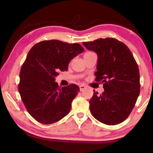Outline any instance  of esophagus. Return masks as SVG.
Wrapping results in <instances>:
<instances>
[{
    "label": "esophagus",
    "mask_w": 153,
    "mask_h": 153,
    "mask_svg": "<svg viewBox=\"0 0 153 153\" xmlns=\"http://www.w3.org/2000/svg\"><path fill=\"white\" fill-rule=\"evenodd\" d=\"M86 86H84V85H80L79 86V90H80V91H83V90H84V89H86Z\"/></svg>",
    "instance_id": "1"
}]
</instances>
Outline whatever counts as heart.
<instances>
[{"mask_svg":"<svg viewBox=\"0 0 153 153\" xmlns=\"http://www.w3.org/2000/svg\"><path fill=\"white\" fill-rule=\"evenodd\" d=\"M92 53V52H87V53H85V55H86V54H88V53Z\"/></svg>","mask_w":153,"mask_h":153,"instance_id":"b5f03b06","label":"heart"}]
</instances>
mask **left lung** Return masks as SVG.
<instances>
[{
    "label": "left lung",
    "mask_w": 153,
    "mask_h": 153,
    "mask_svg": "<svg viewBox=\"0 0 153 153\" xmlns=\"http://www.w3.org/2000/svg\"><path fill=\"white\" fill-rule=\"evenodd\" d=\"M97 54L95 80L102 82L105 91L94 90L90 110L96 120L109 126L125 121L135 106L140 91L138 66L125 44L113 38L83 42Z\"/></svg>",
    "instance_id": "8db88e82"
}]
</instances>
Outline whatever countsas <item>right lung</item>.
Listing matches in <instances>:
<instances>
[{"instance_id": "add662e5", "label": "right lung", "mask_w": 153, "mask_h": 153, "mask_svg": "<svg viewBox=\"0 0 153 153\" xmlns=\"http://www.w3.org/2000/svg\"><path fill=\"white\" fill-rule=\"evenodd\" d=\"M84 51L79 44L57 40L42 41L30 49L21 69L18 90L27 112L38 122L55 123L70 112L79 86L60 88L55 77Z\"/></svg>"}]
</instances>
